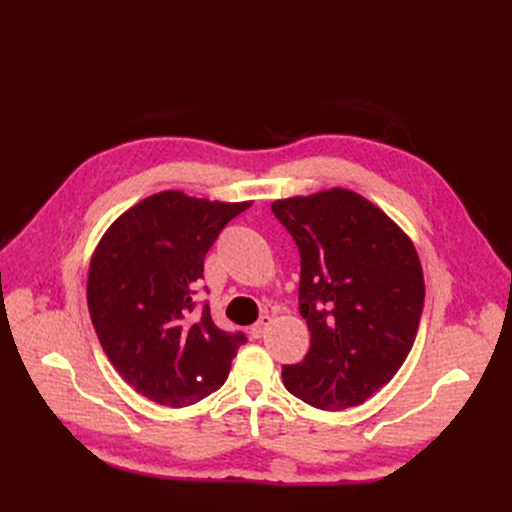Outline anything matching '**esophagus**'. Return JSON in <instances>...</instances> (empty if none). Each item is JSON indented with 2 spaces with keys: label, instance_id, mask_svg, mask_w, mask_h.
<instances>
[{
  "label": "esophagus",
  "instance_id": "esophagus-1",
  "mask_svg": "<svg viewBox=\"0 0 512 512\" xmlns=\"http://www.w3.org/2000/svg\"><path fill=\"white\" fill-rule=\"evenodd\" d=\"M270 324H272V317H270V315H261L257 324L251 326V336H253V338H261L263 332L267 330V326H270Z\"/></svg>",
  "mask_w": 512,
  "mask_h": 512
}]
</instances>
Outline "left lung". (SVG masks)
<instances>
[{"label":"left lung","instance_id":"8db88e82","mask_svg":"<svg viewBox=\"0 0 512 512\" xmlns=\"http://www.w3.org/2000/svg\"><path fill=\"white\" fill-rule=\"evenodd\" d=\"M301 253L299 309L311 346L282 367L290 394L324 411L386 386L417 336L425 284L411 238L348 188L272 203Z\"/></svg>","mask_w":512,"mask_h":512}]
</instances>
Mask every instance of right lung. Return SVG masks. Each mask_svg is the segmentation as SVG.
Returning <instances> with one entry per match:
<instances>
[{"mask_svg":"<svg viewBox=\"0 0 512 512\" xmlns=\"http://www.w3.org/2000/svg\"><path fill=\"white\" fill-rule=\"evenodd\" d=\"M251 203L151 195L107 228L91 257L97 338L122 378L157 405L180 409L218 390L247 342L215 326L207 303L193 311L207 251Z\"/></svg>","mask_w":512,"mask_h":512,"instance_id":"1","label":"right lung"}]
</instances>
